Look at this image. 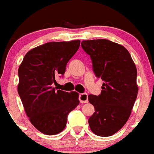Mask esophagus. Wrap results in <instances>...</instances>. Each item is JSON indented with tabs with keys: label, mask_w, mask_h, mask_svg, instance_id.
I'll use <instances>...</instances> for the list:
<instances>
[{
	"label": "esophagus",
	"mask_w": 154,
	"mask_h": 154,
	"mask_svg": "<svg viewBox=\"0 0 154 154\" xmlns=\"http://www.w3.org/2000/svg\"><path fill=\"white\" fill-rule=\"evenodd\" d=\"M79 100L81 103H87L88 102V96L87 94H79Z\"/></svg>",
	"instance_id": "1"
}]
</instances>
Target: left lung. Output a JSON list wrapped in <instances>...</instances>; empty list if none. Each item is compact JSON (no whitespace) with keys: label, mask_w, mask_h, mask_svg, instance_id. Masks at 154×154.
Returning <instances> with one entry per match:
<instances>
[{"label":"left lung","mask_w":154,"mask_h":154,"mask_svg":"<svg viewBox=\"0 0 154 154\" xmlns=\"http://www.w3.org/2000/svg\"><path fill=\"white\" fill-rule=\"evenodd\" d=\"M82 47L91 57L94 72L103 81L101 94H90L95 112L88 120L95 135L107 137L128 121L137 98V69L128 50L104 39L84 40Z\"/></svg>","instance_id":"1"}]
</instances>
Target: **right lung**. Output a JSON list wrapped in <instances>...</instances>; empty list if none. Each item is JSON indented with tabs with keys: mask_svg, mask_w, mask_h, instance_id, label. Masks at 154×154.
Segmentation results:
<instances>
[{
	"mask_svg": "<svg viewBox=\"0 0 154 154\" xmlns=\"http://www.w3.org/2000/svg\"><path fill=\"white\" fill-rule=\"evenodd\" d=\"M79 46V39L47 42L30 50L19 66L18 93L25 113L33 127L45 135L62 132L68 114L79 104L77 92L52 87Z\"/></svg>",
	"mask_w": 154,
	"mask_h": 154,
	"instance_id": "obj_1",
	"label": "right lung"
}]
</instances>
